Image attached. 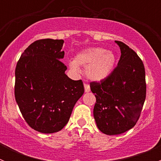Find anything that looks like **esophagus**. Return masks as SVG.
I'll list each match as a JSON object with an SVG mask.
<instances>
[{
  "label": "esophagus",
  "mask_w": 161,
  "mask_h": 161,
  "mask_svg": "<svg viewBox=\"0 0 161 161\" xmlns=\"http://www.w3.org/2000/svg\"><path fill=\"white\" fill-rule=\"evenodd\" d=\"M84 87H85V92H88L90 91V86L88 83H84Z\"/></svg>",
  "instance_id": "34e87169"
}]
</instances>
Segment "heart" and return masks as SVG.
I'll list each match as a JSON object with an SVG mask.
<instances>
[{"label": "heart", "mask_w": 161, "mask_h": 161, "mask_svg": "<svg viewBox=\"0 0 161 161\" xmlns=\"http://www.w3.org/2000/svg\"><path fill=\"white\" fill-rule=\"evenodd\" d=\"M115 64V56L111 51L103 48H90L76 55L75 61L69 63V67L75 72H79V67L86 69L88 77L93 80H101L109 75Z\"/></svg>", "instance_id": "heart-1"}]
</instances>
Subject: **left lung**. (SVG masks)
<instances>
[{"instance_id":"obj_1","label":"left lung","mask_w":161,"mask_h":161,"mask_svg":"<svg viewBox=\"0 0 161 161\" xmlns=\"http://www.w3.org/2000/svg\"><path fill=\"white\" fill-rule=\"evenodd\" d=\"M115 42L121 53L118 65L106 78L90 82L96 97V123L102 132L110 136L124 133L136 125L147 95L143 62L128 45Z\"/></svg>"}]
</instances>
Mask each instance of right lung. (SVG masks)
Segmentation results:
<instances>
[{"instance_id": "obj_1", "label": "right lung", "mask_w": 161, "mask_h": 161, "mask_svg": "<svg viewBox=\"0 0 161 161\" xmlns=\"http://www.w3.org/2000/svg\"><path fill=\"white\" fill-rule=\"evenodd\" d=\"M64 40L42 39L24 50L15 68L14 97L27 124L42 133L61 130L84 92L83 82L64 73Z\"/></svg>"}]
</instances>
